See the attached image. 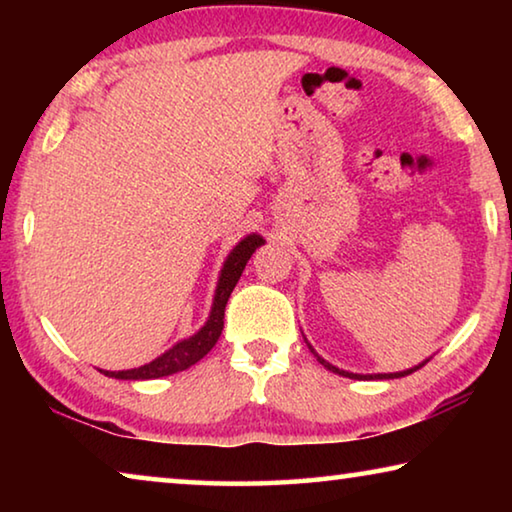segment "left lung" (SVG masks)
<instances>
[{
    "label": "left lung",
    "mask_w": 512,
    "mask_h": 512,
    "mask_svg": "<svg viewBox=\"0 0 512 512\" xmlns=\"http://www.w3.org/2000/svg\"><path fill=\"white\" fill-rule=\"evenodd\" d=\"M309 350L311 352H314V348H311V345H309ZM314 357L320 361V363H323V366L327 368V370H332V372H336V375H343V377H350V379H397V377H406V375H411V372H415V370H420L422 366H424V363H427V361H422V363H418V366H413V368H409V370H402V372H388V375H386V372H384V375H354V372H348V370H341V368H336V366H332V363H327L323 357H318V354L314 352Z\"/></svg>",
    "instance_id": "8db88e82"
}]
</instances>
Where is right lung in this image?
Instances as JSON below:
<instances>
[{
    "mask_svg": "<svg viewBox=\"0 0 512 512\" xmlns=\"http://www.w3.org/2000/svg\"><path fill=\"white\" fill-rule=\"evenodd\" d=\"M262 244H264V239L259 235H248L241 239L235 248H232V253L228 255V259H225V264L221 268L210 318H207V323L198 329L194 336H189V339L176 343L171 350L164 352L162 357L153 359L151 363H144V366H140V368L115 370V372L101 370L103 375L115 377V379H131V381L158 379V377L173 375V372L187 370L189 366H194L196 361H201L205 354L214 348L216 341H219L221 329H223L225 305H228L230 293L237 287L239 277H241V273H244L250 255H253Z\"/></svg>",
    "mask_w": 512,
    "mask_h": 512,
    "instance_id": "add662e5",
    "label": "right lung"
}]
</instances>
